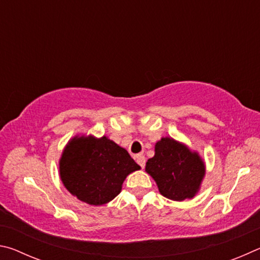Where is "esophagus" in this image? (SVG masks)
<instances>
[{"label": "esophagus", "instance_id": "esophagus-1", "mask_svg": "<svg viewBox=\"0 0 260 260\" xmlns=\"http://www.w3.org/2000/svg\"><path fill=\"white\" fill-rule=\"evenodd\" d=\"M136 162H138L142 169H144V166H146V157L143 155H138L136 156Z\"/></svg>", "mask_w": 260, "mask_h": 260}]
</instances>
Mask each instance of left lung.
<instances>
[{"label":"left lung","mask_w":260,"mask_h":260,"mask_svg":"<svg viewBox=\"0 0 260 260\" xmlns=\"http://www.w3.org/2000/svg\"><path fill=\"white\" fill-rule=\"evenodd\" d=\"M146 171L155 180L162 196L173 201L192 199L205 174V165L197 152L182 143L162 138L148 159Z\"/></svg>","instance_id":"left-lung-1"}]
</instances>
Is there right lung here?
I'll use <instances>...</instances> for the list:
<instances>
[{
  "label": "right lung",
  "mask_w": 260,
  "mask_h": 260,
  "mask_svg": "<svg viewBox=\"0 0 260 260\" xmlns=\"http://www.w3.org/2000/svg\"><path fill=\"white\" fill-rule=\"evenodd\" d=\"M140 169L127 150L107 136L72 139L59 160L65 188L90 205L112 201L120 192L127 175Z\"/></svg>",
  "instance_id": "obj_1"
}]
</instances>
